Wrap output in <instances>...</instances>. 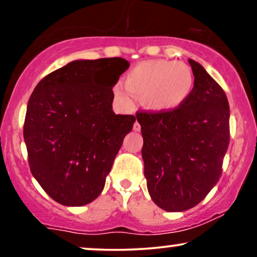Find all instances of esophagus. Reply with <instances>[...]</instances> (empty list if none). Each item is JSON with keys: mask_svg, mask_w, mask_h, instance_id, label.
<instances>
[{"mask_svg": "<svg viewBox=\"0 0 257 257\" xmlns=\"http://www.w3.org/2000/svg\"><path fill=\"white\" fill-rule=\"evenodd\" d=\"M133 128H134V131H135V132H139V131H140V129H141L140 123H139L138 120H137V122L134 123V125H133Z\"/></svg>", "mask_w": 257, "mask_h": 257, "instance_id": "obj_1", "label": "esophagus"}]
</instances>
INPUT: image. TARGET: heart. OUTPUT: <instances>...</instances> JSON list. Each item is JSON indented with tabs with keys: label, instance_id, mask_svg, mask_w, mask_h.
<instances>
[{
	"label": "heart",
	"instance_id": "heart-1",
	"mask_svg": "<svg viewBox=\"0 0 257 257\" xmlns=\"http://www.w3.org/2000/svg\"><path fill=\"white\" fill-rule=\"evenodd\" d=\"M194 89L192 69L181 61L149 60L138 64L126 73L125 85L117 82L113 95L125 107H132L134 96L155 112H168L184 105Z\"/></svg>",
	"mask_w": 257,
	"mask_h": 257
}]
</instances>
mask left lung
<instances>
[{"mask_svg":"<svg viewBox=\"0 0 257 257\" xmlns=\"http://www.w3.org/2000/svg\"><path fill=\"white\" fill-rule=\"evenodd\" d=\"M194 89L180 107L138 112L147 190L166 211H185L205 198L219 181L229 144V105L217 82L188 59Z\"/></svg>","mask_w":257,"mask_h":257,"instance_id":"obj_1","label":"left lung"}]
</instances>
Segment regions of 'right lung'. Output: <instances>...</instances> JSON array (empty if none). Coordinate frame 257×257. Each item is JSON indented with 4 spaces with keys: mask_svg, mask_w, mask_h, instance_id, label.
I'll return each instance as SVG.
<instances>
[{
    "mask_svg": "<svg viewBox=\"0 0 257 257\" xmlns=\"http://www.w3.org/2000/svg\"><path fill=\"white\" fill-rule=\"evenodd\" d=\"M123 58L75 60L40 81L26 108L24 140L30 170L55 202L82 206L104 190L133 114L112 110Z\"/></svg>",
    "mask_w": 257,
    "mask_h": 257,
    "instance_id": "right-lung-1",
    "label": "right lung"
}]
</instances>
